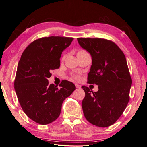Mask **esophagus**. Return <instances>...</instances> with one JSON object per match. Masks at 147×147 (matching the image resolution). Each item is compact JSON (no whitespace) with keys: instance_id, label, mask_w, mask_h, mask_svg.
<instances>
[{"instance_id":"34e87169","label":"esophagus","mask_w":147,"mask_h":147,"mask_svg":"<svg viewBox=\"0 0 147 147\" xmlns=\"http://www.w3.org/2000/svg\"><path fill=\"white\" fill-rule=\"evenodd\" d=\"M75 87H76V88H81V86L80 85V84H75Z\"/></svg>"}]
</instances>
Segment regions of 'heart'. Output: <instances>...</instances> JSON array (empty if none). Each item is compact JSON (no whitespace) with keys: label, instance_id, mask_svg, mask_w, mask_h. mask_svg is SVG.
Here are the masks:
<instances>
[{"label":"heart","instance_id":"b5f03b06","mask_svg":"<svg viewBox=\"0 0 147 147\" xmlns=\"http://www.w3.org/2000/svg\"><path fill=\"white\" fill-rule=\"evenodd\" d=\"M85 52H86V51H84V50H79L78 51V53H77V54H80V53H85ZM65 58V56L63 57V59ZM74 78H77V77L76 76H74Z\"/></svg>","mask_w":147,"mask_h":147}]
</instances>
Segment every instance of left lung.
Here are the masks:
<instances>
[{
	"instance_id": "8db88e82",
	"label": "left lung",
	"mask_w": 147,
	"mask_h": 147,
	"mask_svg": "<svg viewBox=\"0 0 147 147\" xmlns=\"http://www.w3.org/2000/svg\"><path fill=\"white\" fill-rule=\"evenodd\" d=\"M83 48L92 56L88 83L97 84L92 92L82 86L85 97L82 101L84 117L93 125L105 127L121 117L129 101L132 78L126 57L113 42L100 38H77Z\"/></svg>"
}]
</instances>
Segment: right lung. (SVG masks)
Masks as SVG:
<instances>
[{
  "label": "right lung",
  "instance_id": "obj_1",
  "mask_svg": "<svg viewBox=\"0 0 147 147\" xmlns=\"http://www.w3.org/2000/svg\"><path fill=\"white\" fill-rule=\"evenodd\" d=\"M74 38L51 36L35 40L26 47L18 63L14 82L18 99L26 115L35 123L48 124L61 113L62 104L75 90L63 80L60 88L49 84L51 71L59 69L60 57Z\"/></svg>",
  "mask_w": 147,
  "mask_h": 147
}]
</instances>
